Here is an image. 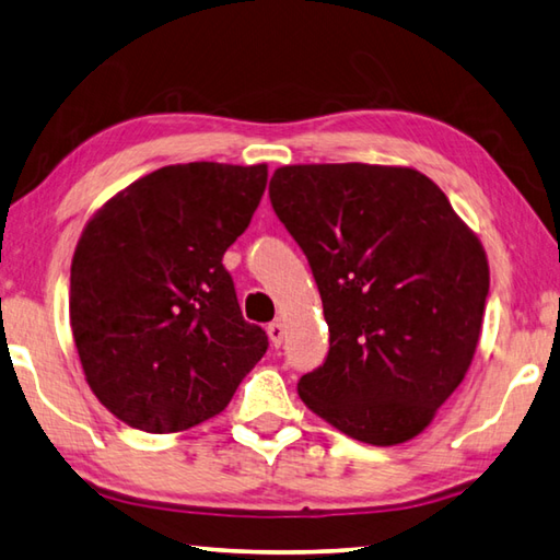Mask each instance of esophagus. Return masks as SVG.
<instances>
[{"label": "esophagus", "mask_w": 560, "mask_h": 560, "mask_svg": "<svg viewBox=\"0 0 560 560\" xmlns=\"http://www.w3.org/2000/svg\"><path fill=\"white\" fill-rule=\"evenodd\" d=\"M267 335H269V339H271V345H273V347H281V342H283V335H287V330H283V323H281V320H273V323H269V327H267Z\"/></svg>", "instance_id": "obj_1"}]
</instances>
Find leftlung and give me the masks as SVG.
Returning a JSON list of instances; mask_svg holds the SVG:
<instances>
[{"mask_svg":"<svg viewBox=\"0 0 560 560\" xmlns=\"http://www.w3.org/2000/svg\"><path fill=\"white\" fill-rule=\"evenodd\" d=\"M269 199L308 257L330 327L301 400L359 442L418 436L476 354L490 289L480 240L412 167L287 164Z\"/></svg>","mask_w":560,"mask_h":560,"instance_id":"left-lung-1","label":"left lung"}]
</instances>
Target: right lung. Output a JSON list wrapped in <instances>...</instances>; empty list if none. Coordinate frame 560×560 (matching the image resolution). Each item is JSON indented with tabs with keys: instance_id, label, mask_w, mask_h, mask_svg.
I'll use <instances>...</instances> for the list:
<instances>
[{
	"instance_id": "obj_1",
	"label": "right lung",
	"mask_w": 560,
	"mask_h": 560,
	"mask_svg": "<svg viewBox=\"0 0 560 560\" xmlns=\"http://www.w3.org/2000/svg\"><path fill=\"white\" fill-rule=\"evenodd\" d=\"M267 189V164L189 162L145 174L84 225L70 269V325L98 402L170 434L228 408L269 339L223 267Z\"/></svg>"
}]
</instances>
